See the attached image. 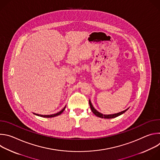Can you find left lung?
I'll use <instances>...</instances> for the list:
<instances>
[{
	"label": "left lung",
	"instance_id": "obj_1",
	"mask_svg": "<svg viewBox=\"0 0 160 160\" xmlns=\"http://www.w3.org/2000/svg\"><path fill=\"white\" fill-rule=\"evenodd\" d=\"M89 105H90V109L91 110H92V112L94 114V115L99 118H106V119H109V118H115V117H117L121 115H122L123 113H124L125 112H126L128 109H126L125 110L123 111H121L120 112H118V113H115V114H111V115H103V114H102L101 112H99L98 111H97L93 106V105L92 104V102H91L90 100L89 99Z\"/></svg>",
	"mask_w": 160,
	"mask_h": 160
}]
</instances>
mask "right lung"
<instances>
[{"instance_id": "obj_1", "label": "right lung", "mask_w": 160, "mask_h": 160, "mask_svg": "<svg viewBox=\"0 0 160 160\" xmlns=\"http://www.w3.org/2000/svg\"><path fill=\"white\" fill-rule=\"evenodd\" d=\"M66 106H64V108L62 109V110H61L60 111H59L58 112H57V113H55V114H53V115H38V114H36V113H34L33 112V114L34 115H37V116H38V117H43V118H52V117H57V116H59V115H61V114L64 111V110L65 109V108H66Z\"/></svg>"}]
</instances>
